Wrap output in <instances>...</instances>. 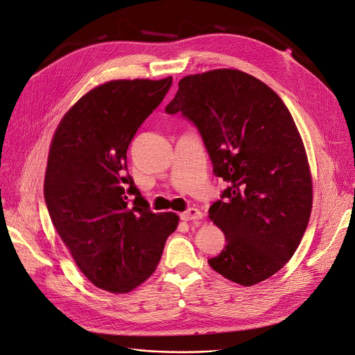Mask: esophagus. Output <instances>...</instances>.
Masks as SVG:
<instances>
[{"mask_svg":"<svg viewBox=\"0 0 355 355\" xmlns=\"http://www.w3.org/2000/svg\"><path fill=\"white\" fill-rule=\"evenodd\" d=\"M181 220H197L202 218V212L198 208H188L185 212L180 214Z\"/></svg>","mask_w":355,"mask_h":355,"instance_id":"esophagus-1","label":"esophagus"}]
</instances>
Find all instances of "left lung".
Wrapping results in <instances>:
<instances>
[{"label": "left lung", "instance_id": "obj_1", "mask_svg": "<svg viewBox=\"0 0 355 355\" xmlns=\"http://www.w3.org/2000/svg\"><path fill=\"white\" fill-rule=\"evenodd\" d=\"M166 113L198 128L214 174L230 184L208 211L227 242L209 266L242 286L269 279L299 248L313 202L292 114L268 85L236 69L182 78Z\"/></svg>", "mask_w": 355, "mask_h": 355}]
</instances>
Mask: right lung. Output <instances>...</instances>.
I'll return each instance as SVG.
<instances>
[{
	"label": "right lung",
	"mask_w": 355,
	"mask_h": 355,
	"mask_svg": "<svg viewBox=\"0 0 355 355\" xmlns=\"http://www.w3.org/2000/svg\"><path fill=\"white\" fill-rule=\"evenodd\" d=\"M173 78L112 80L92 89L53 135L44 184L51 220L82 273L127 293L155 270L174 212L154 214L127 173V148Z\"/></svg>",
	"instance_id": "1"
}]
</instances>
